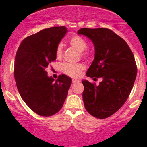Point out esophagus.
<instances>
[{
  "instance_id": "1",
  "label": "esophagus",
  "mask_w": 147,
  "mask_h": 147,
  "mask_svg": "<svg viewBox=\"0 0 147 147\" xmlns=\"http://www.w3.org/2000/svg\"><path fill=\"white\" fill-rule=\"evenodd\" d=\"M72 82L74 83V84H77V83L80 82V80H77V79H74V80H72Z\"/></svg>"
}]
</instances>
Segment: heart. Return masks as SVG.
<instances>
[{"instance_id": "obj_1", "label": "heart", "mask_w": 147, "mask_h": 147, "mask_svg": "<svg viewBox=\"0 0 147 147\" xmlns=\"http://www.w3.org/2000/svg\"><path fill=\"white\" fill-rule=\"evenodd\" d=\"M68 42L70 45L76 49L78 51H80V54L82 57H87L88 53L84 51L87 49V42L84 39L80 36L75 35L73 36L68 40ZM62 54V45H59L56 49V56L58 58H60ZM84 69V66L82 64H69L65 63L62 65V71L67 76L71 77H78L81 74V71Z\"/></svg>"}]
</instances>
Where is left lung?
<instances>
[{"instance_id": "8db88e82", "label": "left lung", "mask_w": 147, "mask_h": 147, "mask_svg": "<svg viewBox=\"0 0 147 147\" xmlns=\"http://www.w3.org/2000/svg\"><path fill=\"white\" fill-rule=\"evenodd\" d=\"M78 34L85 35L94 45L95 57L87 76L102 78L99 85L82 80V98L85 109L98 119H106L125 103L137 75V67L129 45L112 30L82 28Z\"/></svg>"}]
</instances>
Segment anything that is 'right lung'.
Returning a JSON list of instances; mask_svg holds the SVG:
<instances>
[{"label":"right lung","mask_w":147,"mask_h":147,"mask_svg":"<svg viewBox=\"0 0 147 147\" xmlns=\"http://www.w3.org/2000/svg\"><path fill=\"white\" fill-rule=\"evenodd\" d=\"M67 32L65 26L41 30L24 39L15 56L14 75L19 93L28 107L42 116L59 112L72 82L65 74L54 81L45 71L57 58L56 49Z\"/></svg>","instance_id":"obj_1"}]
</instances>
